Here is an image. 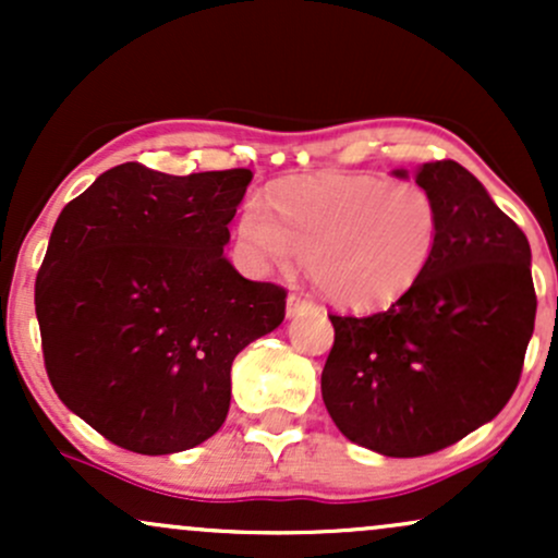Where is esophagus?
I'll list each match as a JSON object with an SVG mask.
<instances>
[{
    "mask_svg": "<svg viewBox=\"0 0 558 558\" xmlns=\"http://www.w3.org/2000/svg\"><path fill=\"white\" fill-rule=\"evenodd\" d=\"M312 310H315V304H312L310 299L301 296V293H291V296H288V301H286V317L288 319L304 315V312H312Z\"/></svg>",
    "mask_w": 558,
    "mask_h": 558,
    "instance_id": "34e87169",
    "label": "esophagus"
}]
</instances>
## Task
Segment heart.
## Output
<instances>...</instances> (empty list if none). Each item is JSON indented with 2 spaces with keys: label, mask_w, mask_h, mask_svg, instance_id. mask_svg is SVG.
I'll return each mask as SVG.
<instances>
[{
  "label": "heart",
  "mask_w": 558,
  "mask_h": 558,
  "mask_svg": "<svg viewBox=\"0 0 558 558\" xmlns=\"http://www.w3.org/2000/svg\"><path fill=\"white\" fill-rule=\"evenodd\" d=\"M248 198L239 239L254 267L288 270L310 257V275L332 304L380 310L425 275L440 239L433 194L417 183H388L360 172H323Z\"/></svg>",
  "instance_id": "heart-1"
}]
</instances>
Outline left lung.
Instances as JSON below:
<instances>
[{
	"label": "left lung",
	"instance_id": "obj_1",
	"mask_svg": "<svg viewBox=\"0 0 558 558\" xmlns=\"http://www.w3.org/2000/svg\"><path fill=\"white\" fill-rule=\"evenodd\" d=\"M414 181L440 215L430 267L386 312L330 315L336 341L323 369L338 430L396 459L440 451L501 412L537 310L527 235L485 185L453 159L422 165Z\"/></svg>",
	"mask_w": 558,
	"mask_h": 558
}]
</instances>
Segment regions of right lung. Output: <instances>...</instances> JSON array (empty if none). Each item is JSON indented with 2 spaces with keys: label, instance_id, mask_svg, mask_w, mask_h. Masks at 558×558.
<instances>
[{
  "label": "right lung",
  "instance_id": "right-lung-1",
  "mask_svg": "<svg viewBox=\"0 0 558 558\" xmlns=\"http://www.w3.org/2000/svg\"><path fill=\"white\" fill-rule=\"evenodd\" d=\"M252 170L168 175L125 162L57 217L36 278L52 388L128 451L204 444L230 409L239 351L283 323L286 291L230 265Z\"/></svg>",
  "mask_w": 558,
  "mask_h": 558
}]
</instances>
